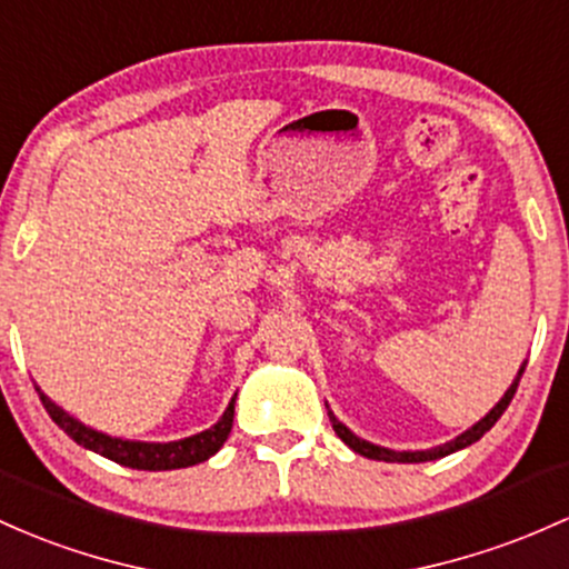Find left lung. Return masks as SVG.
Instances as JSON below:
<instances>
[{
    "mask_svg": "<svg viewBox=\"0 0 569 569\" xmlns=\"http://www.w3.org/2000/svg\"><path fill=\"white\" fill-rule=\"evenodd\" d=\"M523 367H527V365H521V367H518V372H516L513 383L508 386V391H505L502 399H499V402L495 405V408H491L489 413H486L483 418H480L478 423H472L470 429H465V432L453 437V440L442 442V446L427 448V451H391V448L376 446V442H370V440H365V437L353 435L351 429H348L346 423H342L340 418H337V416L332 413V410H329V405H327V413H329V421H332V429H335V432H337V437H340V440L346 442V446L351 448V451L361 453V457H367V459H376V461H399V465H418V461H435V459H442V457H448V453H453V451H461V448L472 446V442H478L480 437H483L486 432H489L491 427H495V423H497V418L505 413V408H508V405H510V399H513V395H516V389H518V380H521V376H523Z\"/></svg>",
    "mask_w": 569,
    "mask_h": 569,
    "instance_id": "8db88e82",
    "label": "left lung"
}]
</instances>
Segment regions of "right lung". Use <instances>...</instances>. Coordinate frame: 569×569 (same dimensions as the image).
Segmentation results:
<instances>
[{
	"label": "right lung",
	"instance_id": "1",
	"mask_svg": "<svg viewBox=\"0 0 569 569\" xmlns=\"http://www.w3.org/2000/svg\"><path fill=\"white\" fill-rule=\"evenodd\" d=\"M37 395H40L42 405H46L48 416L64 429L67 435L72 437L78 446L89 448V451L99 453V457L116 461V465L132 467V470H180V467H191V465H202L210 457H216L218 448L227 442L229 432H232V421H234V399L237 395L229 399L227 410L223 416L218 418L210 429L204 432H197L191 437H183V440H170V442H142V440H123V437H112L99 432V429L86 427L83 421L67 413L64 408L53 402L51 397L42 395V389L37 386Z\"/></svg>",
	"mask_w": 569,
	"mask_h": 569
}]
</instances>
